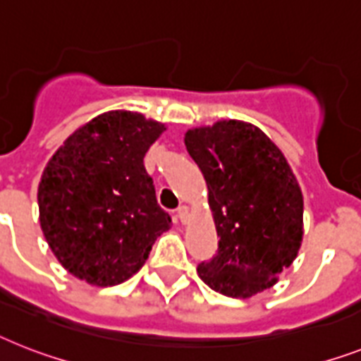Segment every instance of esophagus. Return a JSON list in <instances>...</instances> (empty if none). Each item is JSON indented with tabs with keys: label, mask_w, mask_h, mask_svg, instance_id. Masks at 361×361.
<instances>
[{
	"label": "esophagus",
	"mask_w": 361,
	"mask_h": 361,
	"mask_svg": "<svg viewBox=\"0 0 361 361\" xmlns=\"http://www.w3.org/2000/svg\"><path fill=\"white\" fill-rule=\"evenodd\" d=\"M177 216H178V219H180V221L186 223L188 221V216H190V208L184 207V204H183V207H178Z\"/></svg>",
	"instance_id": "1"
}]
</instances>
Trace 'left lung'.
<instances>
[{"instance_id": "1", "label": "left lung", "mask_w": 361, "mask_h": 361, "mask_svg": "<svg viewBox=\"0 0 361 361\" xmlns=\"http://www.w3.org/2000/svg\"><path fill=\"white\" fill-rule=\"evenodd\" d=\"M204 175L219 245L197 273L214 291L249 299L279 281L302 241V192L275 142L256 125L221 120L184 134Z\"/></svg>"}]
</instances>
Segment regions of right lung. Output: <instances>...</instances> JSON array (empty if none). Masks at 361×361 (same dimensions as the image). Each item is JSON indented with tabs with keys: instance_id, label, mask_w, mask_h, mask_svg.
Instances as JSON below:
<instances>
[{
	"instance_id": "right-lung-1",
	"label": "right lung",
	"mask_w": 361,
	"mask_h": 361,
	"mask_svg": "<svg viewBox=\"0 0 361 361\" xmlns=\"http://www.w3.org/2000/svg\"><path fill=\"white\" fill-rule=\"evenodd\" d=\"M166 130L140 112L110 110L70 134L38 184L40 227L62 267L94 286H116L147 260L171 217L144 166Z\"/></svg>"
}]
</instances>
